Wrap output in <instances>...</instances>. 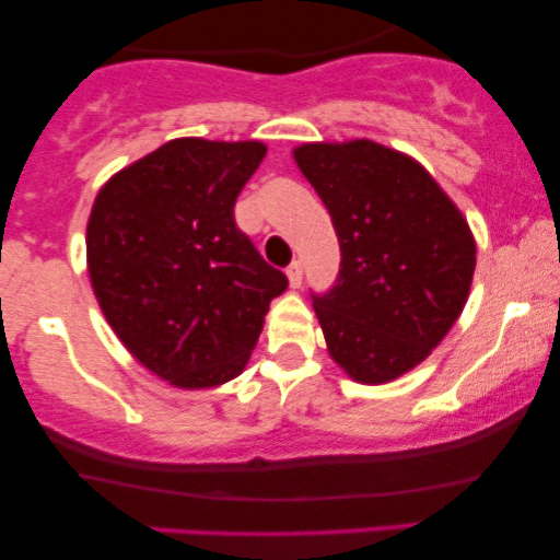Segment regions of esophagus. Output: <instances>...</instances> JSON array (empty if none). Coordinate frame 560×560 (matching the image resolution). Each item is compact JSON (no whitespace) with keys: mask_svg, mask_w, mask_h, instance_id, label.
I'll list each match as a JSON object with an SVG mask.
<instances>
[{"mask_svg":"<svg viewBox=\"0 0 560 560\" xmlns=\"http://www.w3.org/2000/svg\"><path fill=\"white\" fill-rule=\"evenodd\" d=\"M287 279H289V287H292V289H298L302 284V262L300 260L289 262Z\"/></svg>","mask_w":560,"mask_h":560,"instance_id":"esophagus-1","label":"esophagus"}]
</instances>
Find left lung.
Wrapping results in <instances>:
<instances>
[{
	"instance_id": "obj_1",
	"label": "left lung",
	"mask_w": 560,
	"mask_h": 560,
	"mask_svg": "<svg viewBox=\"0 0 560 560\" xmlns=\"http://www.w3.org/2000/svg\"><path fill=\"white\" fill-rule=\"evenodd\" d=\"M294 163L342 253L337 284L313 294L329 355L355 382L387 384L427 361L464 311L471 229L421 163L371 139L302 144Z\"/></svg>"
}]
</instances>
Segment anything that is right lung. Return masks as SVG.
<instances>
[{
  "label": "right lung",
  "instance_id": "obj_1",
  "mask_svg": "<svg viewBox=\"0 0 560 560\" xmlns=\"http://www.w3.org/2000/svg\"><path fill=\"white\" fill-rule=\"evenodd\" d=\"M262 141L173 139L100 189L86 226L94 298L120 342L182 389L240 376L287 276L236 229Z\"/></svg>",
  "mask_w": 560,
  "mask_h": 560
}]
</instances>
